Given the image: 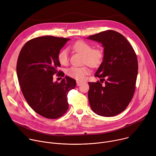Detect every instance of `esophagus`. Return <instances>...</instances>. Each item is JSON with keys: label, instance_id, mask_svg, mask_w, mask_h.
I'll return each instance as SVG.
<instances>
[{"label": "esophagus", "instance_id": "esophagus-1", "mask_svg": "<svg viewBox=\"0 0 156 156\" xmlns=\"http://www.w3.org/2000/svg\"><path fill=\"white\" fill-rule=\"evenodd\" d=\"M83 83V82H81V81H77V82H76V83H77V86H79L81 83Z\"/></svg>", "mask_w": 156, "mask_h": 156}]
</instances>
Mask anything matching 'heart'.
I'll return each mask as SVG.
<instances>
[{
	"instance_id": "heart-1",
	"label": "heart",
	"mask_w": 156,
	"mask_h": 156,
	"mask_svg": "<svg viewBox=\"0 0 156 156\" xmlns=\"http://www.w3.org/2000/svg\"><path fill=\"white\" fill-rule=\"evenodd\" d=\"M73 49L83 55V62L90 67L99 66L103 58V52L100 49H92V45L89 43L78 41L73 45ZM58 61L62 65H66L69 61V54L67 49H62L58 54ZM90 73V70L87 67H71L67 70V74L73 78L82 80Z\"/></svg>"
}]
</instances>
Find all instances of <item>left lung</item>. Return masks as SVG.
Returning <instances> with one entry per match:
<instances>
[{"mask_svg": "<svg viewBox=\"0 0 156 156\" xmlns=\"http://www.w3.org/2000/svg\"><path fill=\"white\" fill-rule=\"evenodd\" d=\"M87 39L101 43L104 48L102 62L95 74L101 82L88 83L90 107L101 116L116 115L126 109L133 98L138 72L136 54L124 35L114 30Z\"/></svg>", "mask_w": 156, "mask_h": 156, "instance_id": "1", "label": "left lung"}]
</instances>
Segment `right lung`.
Segmentation results:
<instances>
[{
	"instance_id": "1",
	"label": "right lung",
	"mask_w": 156,
	"mask_h": 156,
	"mask_svg": "<svg viewBox=\"0 0 156 156\" xmlns=\"http://www.w3.org/2000/svg\"><path fill=\"white\" fill-rule=\"evenodd\" d=\"M70 39L50 35L30 40L23 46L17 63V74L22 92L31 108L47 119L62 116L69 108L68 92L76 81L66 76L61 82H53L61 64L58 54Z\"/></svg>"
}]
</instances>
